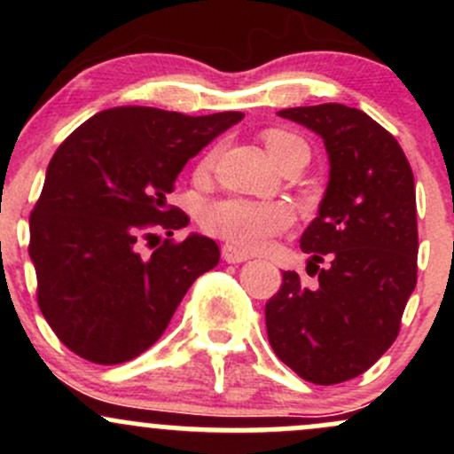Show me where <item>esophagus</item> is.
Listing matches in <instances>:
<instances>
[{
    "instance_id": "1",
    "label": "esophagus",
    "mask_w": 454,
    "mask_h": 454,
    "mask_svg": "<svg viewBox=\"0 0 454 454\" xmlns=\"http://www.w3.org/2000/svg\"><path fill=\"white\" fill-rule=\"evenodd\" d=\"M222 258L231 264H239V262H245V260H249L247 254L241 252V249H237L234 245H228V243L222 247Z\"/></svg>"
}]
</instances>
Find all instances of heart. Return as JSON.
<instances>
[{"instance_id": "b5f03b06", "label": "heart", "mask_w": 454, "mask_h": 454, "mask_svg": "<svg viewBox=\"0 0 454 454\" xmlns=\"http://www.w3.org/2000/svg\"><path fill=\"white\" fill-rule=\"evenodd\" d=\"M270 158L278 160L286 151L305 145L294 134L284 129H267L262 134ZM217 158V147L211 149L200 161H198L196 175H207L211 170L213 161ZM198 223L211 237L223 239L226 243L239 249L256 252L262 249L270 239L278 237L293 223V213L288 207L273 205V202H252L243 198H223V200L209 202L200 211Z\"/></svg>"}]
</instances>
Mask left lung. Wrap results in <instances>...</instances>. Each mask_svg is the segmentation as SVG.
<instances>
[{
    "mask_svg": "<svg viewBox=\"0 0 454 454\" xmlns=\"http://www.w3.org/2000/svg\"><path fill=\"white\" fill-rule=\"evenodd\" d=\"M279 117L325 138L331 179L301 237L317 284L284 270L264 307L267 333L281 363L328 387L361 376L397 340L419 270L414 175L397 138L358 108L317 104Z\"/></svg>",
    "mask_w": 454,
    "mask_h": 454,
    "instance_id": "left-lung-1",
    "label": "left lung"
}]
</instances>
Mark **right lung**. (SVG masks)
<instances>
[{"instance_id":"obj_1","label":"right lung","mask_w":454,"mask_h":454,"mask_svg":"<svg viewBox=\"0 0 454 454\" xmlns=\"http://www.w3.org/2000/svg\"><path fill=\"white\" fill-rule=\"evenodd\" d=\"M241 119L117 106L59 145L29 217V256L40 311L66 348L98 364L132 361L160 340L194 279L220 262L213 239L175 241L190 217L166 196L185 161Z\"/></svg>"}]
</instances>
